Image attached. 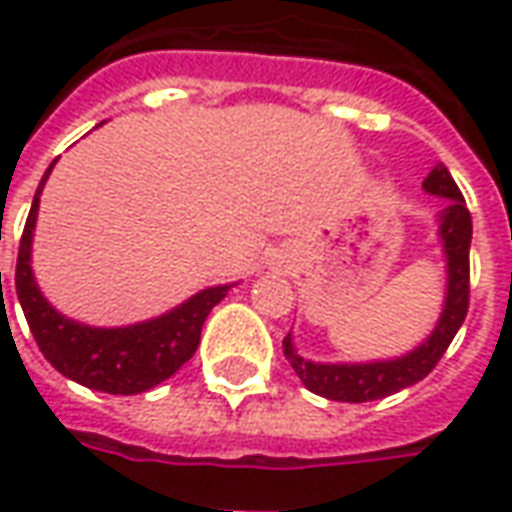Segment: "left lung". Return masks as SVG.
<instances>
[{
  "label": "left lung",
  "mask_w": 512,
  "mask_h": 512,
  "mask_svg": "<svg viewBox=\"0 0 512 512\" xmlns=\"http://www.w3.org/2000/svg\"><path fill=\"white\" fill-rule=\"evenodd\" d=\"M424 191L446 199L441 210V227H438L443 255H446V302H443V313L435 330L413 352L393 357V360H374V363H313L299 355L293 349L291 335H285L282 341L285 360L291 363L307 391L332 402H371V399H382L402 388H410L438 366V360L449 349L460 324L466 321L471 213L457 182L452 180V174L443 163H438L427 174Z\"/></svg>",
  "instance_id": "left-lung-1"
}]
</instances>
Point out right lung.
Wrapping results in <instances>:
<instances>
[{
    "label": "right lung",
    "instance_id": "add662e5",
    "mask_svg": "<svg viewBox=\"0 0 512 512\" xmlns=\"http://www.w3.org/2000/svg\"><path fill=\"white\" fill-rule=\"evenodd\" d=\"M52 169L55 163L46 169L44 180L35 191L30 216L21 232L19 260H16V293H19L21 310L27 316L32 338L63 377L80 382L85 388L121 393V396L149 391L163 380H169L182 363L194 357L207 313L219 305L232 285L205 288L169 313L141 321V324H130V327L107 330V327H88L74 318L60 316L55 307L46 302L44 293L38 291L30 266L38 202H41V191Z\"/></svg>",
    "mask_w": 512,
    "mask_h": 512
}]
</instances>
